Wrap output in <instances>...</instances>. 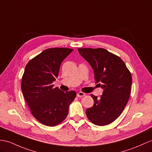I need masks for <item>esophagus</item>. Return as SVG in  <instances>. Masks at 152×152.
<instances>
[{
	"instance_id": "1",
	"label": "esophagus",
	"mask_w": 152,
	"mask_h": 152,
	"mask_svg": "<svg viewBox=\"0 0 152 152\" xmlns=\"http://www.w3.org/2000/svg\"><path fill=\"white\" fill-rule=\"evenodd\" d=\"M84 95H85V94L83 93V92H82V91H79V92H78V93L77 94V96L78 97H83V96H84Z\"/></svg>"
}]
</instances>
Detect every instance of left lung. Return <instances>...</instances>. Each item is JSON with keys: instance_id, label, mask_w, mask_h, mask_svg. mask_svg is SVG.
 Returning <instances> with one entry per match:
<instances>
[{"instance_id": "obj_1", "label": "left lung", "mask_w": 152, "mask_h": 152, "mask_svg": "<svg viewBox=\"0 0 152 152\" xmlns=\"http://www.w3.org/2000/svg\"><path fill=\"white\" fill-rule=\"evenodd\" d=\"M93 68L95 83L103 90L101 98L91 94L94 104L86 110L91 123L105 126L120 116L131 93L132 75L124 61L103 48H79Z\"/></svg>"}]
</instances>
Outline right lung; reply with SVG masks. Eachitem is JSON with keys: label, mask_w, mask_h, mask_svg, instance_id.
Instances as JSON below:
<instances>
[{"label": "right lung", "mask_w": 152, "mask_h": 152, "mask_svg": "<svg viewBox=\"0 0 152 152\" xmlns=\"http://www.w3.org/2000/svg\"><path fill=\"white\" fill-rule=\"evenodd\" d=\"M72 51L66 48L47 49L25 67L22 91L33 117L44 125L54 126L63 121L75 98V91L64 92L52 84L58 77L62 62Z\"/></svg>", "instance_id": "obj_1"}]
</instances>
